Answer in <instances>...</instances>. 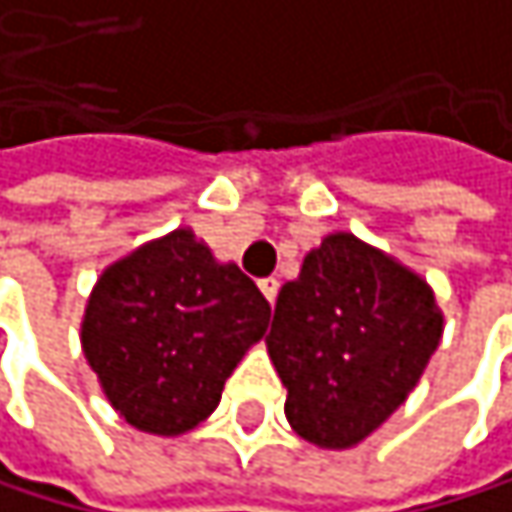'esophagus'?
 I'll return each mask as SVG.
<instances>
[{
	"instance_id": "1",
	"label": "esophagus",
	"mask_w": 512,
	"mask_h": 512,
	"mask_svg": "<svg viewBox=\"0 0 512 512\" xmlns=\"http://www.w3.org/2000/svg\"><path fill=\"white\" fill-rule=\"evenodd\" d=\"M257 284H260V293H263L269 302H275V296H278V278H260Z\"/></svg>"
}]
</instances>
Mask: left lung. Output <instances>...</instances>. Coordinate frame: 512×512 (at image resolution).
Segmentation results:
<instances>
[{"mask_svg":"<svg viewBox=\"0 0 512 512\" xmlns=\"http://www.w3.org/2000/svg\"><path fill=\"white\" fill-rule=\"evenodd\" d=\"M442 338L433 290L353 234L305 257L275 302L269 358L290 427L320 448H353L415 388Z\"/></svg>","mask_w":512,"mask_h":512,"instance_id":"8db88e82","label":"left lung"}]
</instances>
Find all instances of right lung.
I'll return each instance as SVG.
<instances>
[{"instance_id":"obj_1","label":"right lung","mask_w":512,"mask_h":512,"mask_svg":"<svg viewBox=\"0 0 512 512\" xmlns=\"http://www.w3.org/2000/svg\"><path fill=\"white\" fill-rule=\"evenodd\" d=\"M266 326L269 302L255 281L180 228L100 275L82 350L127 424L180 436L219 406L225 379Z\"/></svg>"}]
</instances>
